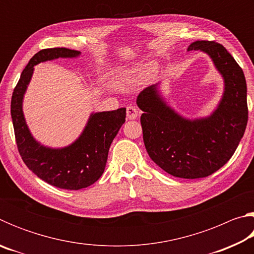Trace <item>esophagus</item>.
Returning <instances> with one entry per match:
<instances>
[{
	"label": "esophagus",
	"instance_id": "34e87169",
	"mask_svg": "<svg viewBox=\"0 0 254 254\" xmlns=\"http://www.w3.org/2000/svg\"><path fill=\"white\" fill-rule=\"evenodd\" d=\"M127 117L128 120H135L139 117V110L135 106L130 105L127 107Z\"/></svg>",
	"mask_w": 254,
	"mask_h": 254
}]
</instances>
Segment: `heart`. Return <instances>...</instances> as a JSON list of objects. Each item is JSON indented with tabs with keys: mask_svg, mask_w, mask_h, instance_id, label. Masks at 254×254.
<instances>
[{
	"mask_svg": "<svg viewBox=\"0 0 254 254\" xmlns=\"http://www.w3.org/2000/svg\"><path fill=\"white\" fill-rule=\"evenodd\" d=\"M151 66L149 65L127 68L119 72L117 83L122 89H131L148 80L151 76Z\"/></svg>",
	"mask_w": 254,
	"mask_h": 254,
	"instance_id": "heart-1",
	"label": "heart"
}]
</instances>
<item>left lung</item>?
Masks as SVG:
<instances>
[{"label":"left lung","instance_id":"left-lung-1","mask_svg":"<svg viewBox=\"0 0 254 254\" xmlns=\"http://www.w3.org/2000/svg\"><path fill=\"white\" fill-rule=\"evenodd\" d=\"M190 50L207 55L223 78L216 107L206 117H184L163 97L160 83L143 89L136 104L143 111V141L152 161L175 177L196 179L214 174L233 156L247 127L248 104L242 68L224 47L195 41Z\"/></svg>","mask_w":254,"mask_h":254}]
</instances>
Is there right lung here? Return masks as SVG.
<instances>
[{
	"label": "right lung",
	"mask_w": 254,
	"mask_h": 254,
	"mask_svg": "<svg viewBox=\"0 0 254 254\" xmlns=\"http://www.w3.org/2000/svg\"><path fill=\"white\" fill-rule=\"evenodd\" d=\"M80 51L67 48L40 50L30 59L15 86L11 117L19 152L28 168L55 187L78 190L91 186L104 173L107 154L115 135L126 122L127 109L92 112L79 136L63 148L44 145L32 135L23 113V98L34 66L58 58H77Z\"/></svg>",
	"instance_id": "right-lung-1"
}]
</instances>
